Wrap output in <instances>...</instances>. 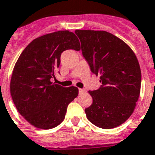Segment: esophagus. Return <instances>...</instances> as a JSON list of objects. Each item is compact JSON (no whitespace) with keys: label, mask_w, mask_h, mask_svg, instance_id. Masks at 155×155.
<instances>
[{"label":"esophagus","mask_w":155,"mask_h":155,"mask_svg":"<svg viewBox=\"0 0 155 155\" xmlns=\"http://www.w3.org/2000/svg\"><path fill=\"white\" fill-rule=\"evenodd\" d=\"M85 92V89H83V88H79V93H80V94H81V93H84Z\"/></svg>","instance_id":"34e87169"}]
</instances>
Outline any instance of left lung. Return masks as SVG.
Segmentation results:
<instances>
[{"label": "left lung", "instance_id": "1", "mask_svg": "<svg viewBox=\"0 0 155 155\" xmlns=\"http://www.w3.org/2000/svg\"><path fill=\"white\" fill-rule=\"evenodd\" d=\"M75 32L83 56L102 84L88 91L93 103L85 109L86 116L103 129L118 127L132 115L140 96L141 73L137 56L124 41L106 31Z\"/></svg>", "mask_w": 155, "mask_h": 155}]
</instances>
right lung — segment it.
<instances>
[{"label":"right lung","instance_id":"1","mask_svg":"<svg viewBox=\"0 0 155 155\" xmlns=\"http://www.w3.org/2000/svg\"><path fill=\"white\" fill-rule=\"evenodd\" d=\"M67 49L80 50L77 36L58 31L33 40L20 54L12 72L9 91L16 109L30 124L51 129L63 121L68 104L78 96L75 86L52 82Z\"/></svg>","mask_w":155,"mask_h":155}]
</instances>
